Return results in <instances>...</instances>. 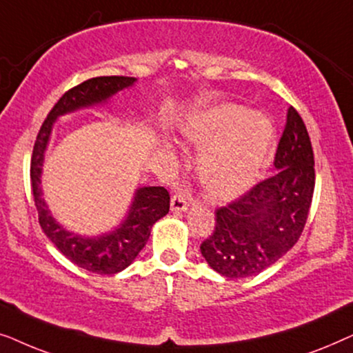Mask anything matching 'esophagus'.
I'll return each instance as SVG.
<instances>
[{
    "label": "esophagus",
    "mask_w": 353,
    "mask_h": 353,
    "mask_svg": "<svg viewBox=\"0 0 353 353\" xmlns=\"http://www.w3.org/2000/svg\"><path fill=\"white\" fill-rule=\"evenodd\" d=\"M191 204V197L185 194V192H176L172 196V210L173 212H185Z\"/></svg>",
    "instance_id": "1"
}]
</instances>
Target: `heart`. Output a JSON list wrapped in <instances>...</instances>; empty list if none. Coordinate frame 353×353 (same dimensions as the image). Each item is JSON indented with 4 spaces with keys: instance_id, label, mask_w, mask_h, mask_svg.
Masks as SVG:
<instances>
[{
    "instance_id": "obj_1",
    "label": "heart",
    "mask_w": 353,
    "mask_h": 353,
    "mask_svg": "<svg viewBox=\"0 0 353 353\" xmlns=\"http://www.w3.org/2000/svg\"><path fill=\"white\" fill-rule=\"evenodd\" d=\"M201 148L197 175L215 199H231L257 181L273 144V127L236 104H219L192 117L181 130Z\"/></svg>"
}]
</instances>
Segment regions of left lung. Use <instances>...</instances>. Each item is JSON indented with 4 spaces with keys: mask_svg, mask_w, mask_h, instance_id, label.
Masks as SVG:
<instances>
[{
    "mask_svg": "<svg viewBox=\"0 0 353 353\" xmlns=\"http://www.w3.org/2000/svg\"><path fill=\"white\" fill-rule=\"evenodd\" d=\"M315 159L305 123L289 108L274 154L278 172L215 212V228L201 244L221 276H254L294 248L305 226L315 190Z\"/></svg>",
    "mask_w": 353,
    "mask_h": 353,
    "instance_id": "obj_1",
    "label": "left lung"
}]
</instances>
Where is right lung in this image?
Masks as SVG:
<instances>
[{"mask_svg": "<svg viewBox=\"0 0 353 353\" xmlns=\"http://www.w3.org/2000/svg\"><path fill=\"white\" fill-rule=\"evenodd\" d=\"M134 77H94L74 86L61 96L51 112L43 122L33 146L30 162V180L38 221L51 243L80 268L96 274H115L122 272L137 259L146 245L152 225L170 209V194L163 186H144L134 192L132 207L123 223L112 233L85 238L64 230L51 216L45 199L41 197V167L45 151L50 141L51 128L59 115L74 112L77 109L105 103L117 91L132 86Z\"/></svg>", "mask_w": 353, "mask_h": 353, "instance_id": "add662e5", "label": "right lung"}]
</instances>
